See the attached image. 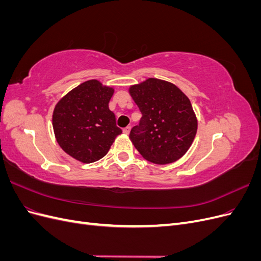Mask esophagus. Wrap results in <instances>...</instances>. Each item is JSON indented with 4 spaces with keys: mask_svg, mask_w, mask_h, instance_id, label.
Returning a JSON list of instances; mask_svg holds the SVG:
<instances>
[{
    "mask_svg": "<svg viewBox=\"0 0 261 261\" xmlns=\"http://www.w3.org/2000/svg\"><path fill=\"white\" fill-rule=\"evenodd\" d=\"M130 126H127V127H125L124 129H123V133L124 134H126V135H128V134H129V132H130Z\"/></svg>",
    "mask_w": 261,
    "mask_h": 261,
    "instance_id": "obj_1",
    "label": "esophagus"
}]
</instances>
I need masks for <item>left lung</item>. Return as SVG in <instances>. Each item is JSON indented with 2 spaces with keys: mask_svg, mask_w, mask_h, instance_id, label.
<instances>
[{
  "mask_svg": "<svg viewBox=\"0 0 261 261\" xmlns=\"http://www.w3.org/2000/svg\"><path fill=\"white\" fill-rule=\"evenodd\" d=\"M143 116L129 134L133 145L155 164L177 161L192 146L197 117L186 94L174 84L148 78L129 87Z\"/></svg>",
  "mask_w": 261,
  "mask_h": 261,
  "instance_id": "obj_1",
  "label": "left lung"
}]
</instances>
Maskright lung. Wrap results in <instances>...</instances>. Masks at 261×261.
I'll return each mask as SVG.
<instances>
[{
  "instance_id": "right-lung-1",
  "label": "right lung",
  "mask_w": 261,
  "mask_h": 261,
  "mask_svg": "<svg viewBox=\"0 0 261 261\" xmlns=\"http://www.w3.org/2000/svg\"><path fill=\"white\" fill-rule=\"evenodd\" d=\"M114 93L97 80L70 90L54 108L52 125L58 144L74 159L91 163L103 158L122 129L109 109Z\"/></svg>"
}]
</instances>
